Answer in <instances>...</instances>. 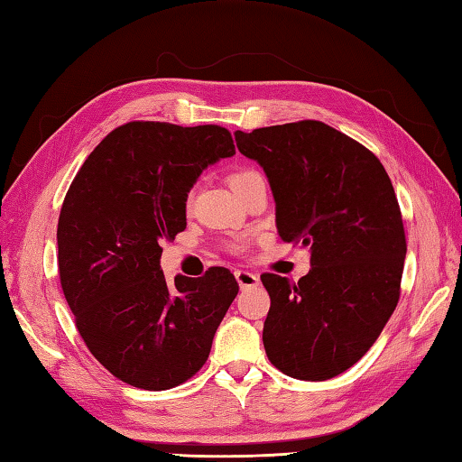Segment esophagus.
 Masks as SVG:
<instances>
[{
	"label": "esophagus",
	"instance_id": "1",
	"mask_svg": "<svg viewBox=\"0 0 462 462\" xmlns=\"http://www.w3.org/2000/svg\"><path fill=\"white\" fill-rule=\"evenodd\" d=\"M234 276H236L240 290H248V288H254V286H258V283H260L258 273H254V272L238 270V272H234Z\"/></svg>",
	"mask_w": 462,
	"mask_h": 462
}]
</instances>
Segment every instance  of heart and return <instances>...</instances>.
Instances as JSON below:
<instances>
[{
    "label": "heart",
    "instance_id": "b5f03b06",
    "mask_svg": "<svg viewBox=\"0 0 462 462\" xmlns=\"http://www.w3.org/2000/svg\"><path fill=\"white\" fill-rule=\"evenodd\" d=\"M258 172H254V171H240V172H234L232 176H230V186L232 184H238V182H242V180H246V179H250V176H256Z\"/></svg>",
    "mask_w": 462,
    "mask_h": 462
}]
</instances>
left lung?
<instances>
[{
  "label": "left lung",
  "mask_w": 462,
  "mask_h": 462,
  "mask_svg": "<svg viewBox=\"0 0 462 462\" xmlns=\"http://www.w3.org/2000/svg\"><path fill=\"white\" fill-rule=\"evenodd\" d=\"M268 176L283 242L310 248V273L291 283L263 273L272 306L268 359L286 375L326 381L365 356L399 301L407 256L399 202L383 164L326 123L234 133Z\"/></svg>",
  "instance_id": "8db88e82"
}]
</instances>
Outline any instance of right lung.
I'll return each instance as SVG.
<instances>
[{"instance_id": "1", "label": "right lung", "mask_w": 462, "mask_h": 462, "mask_svg": "<svg viewBox=\"0 0 462 462\" xmlns=\"http://www.w3.org/2000/svg\"><path fill=\"white\" fill-rule=\"evenodd\" d=\"M236 154L216 125L134 121L87 156L57 224L61 288L87 347L133 387L180 385L208 359L238 293L230 270L204 278L161 270L162 244L186 228V199L202 171Z\"/></svg>"}]
</instances>
